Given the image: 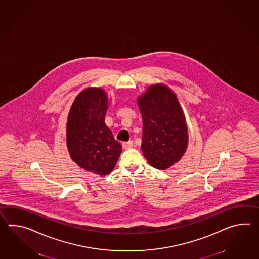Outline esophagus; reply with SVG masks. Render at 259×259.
<instances>
[{
    "instance_id": "esophagus-1",
    "label": "esophagus",
    "mask_w": 259,
    "mask_h": 259,
    "mask_svg": "<svg viewBox=\"0 0 259 259\" xmlns=\"http://www.w3.org/2000/svg\"><path fill=\"white\" fill-rule=\"evenodd\" d=\"M133 141H127V142H123L122 143V148H123V150H129V149H131L133 147Z\"/></svg>"
}]
</instances>
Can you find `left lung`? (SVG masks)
<instances>
[{"label": "left lung", "instance_id": "8db88e82", "mask_svg": "<svg viewBox=\"0 0 259 259\" xmlns=\"http://www.w3.org/2000/svg\"><path fill=\"white\" fill-rule=\"evenodd\" d=\"M143 120L141 149L150 165L166 170L184 156L189 131L177 95L162 83L151 84L137 99Z\"/></svg>", "mask_w": 259, "mask_h": 259}]
</instances>
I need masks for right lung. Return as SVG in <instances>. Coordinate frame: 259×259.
<instances>
[{"mask_svg": "<svg viewBox=\"0 0 259 259\" xmlns=\"http://www.w3.org/2000/svg\"><path fill=\"white\" fill-rule=\"evenodd\" d=\"M109 97L100 87H88L75 98L69 109L66 142L69 156L87 172L106 176L112 172L121 145L105 123Z\"/></svg>", "mask_w": 259, "mask_h": 259, "instance_id": "add662e5", "label": "right lung"}]
</instances>
